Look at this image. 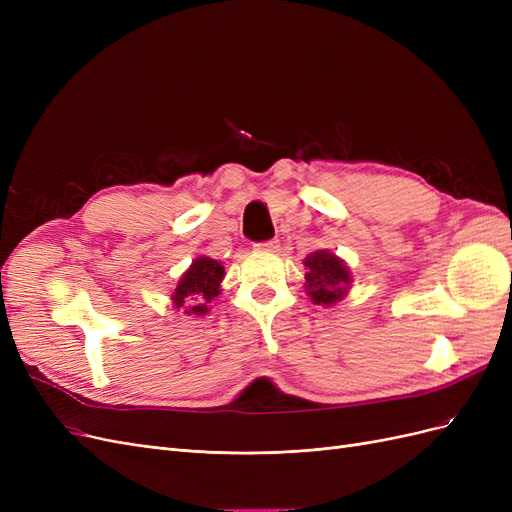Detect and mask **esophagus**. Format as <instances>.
Instances as JSON below:
<instances>
[{"label": "esophagus", "mask_w": 512, "mask_h": 512, "mask_svg": "<svg viewBox=\"0 0 512 512\" xmlns=\"http://www.w3.org/2000/svg\"><path fill=\"white\" fill-rule=\"evenodd\" d=\"M258 250H265V252H275L277 247H280V241L277 239H271V241H262V243H256Z\"/></svg>", "instance_id": "1"}]
</instances>
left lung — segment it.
I'll use <instances>...</instances> for the list:
<instances>
[{"label": "left lung", "mask_w": 512, "mask_h": 512, "mask_svg": "<svg viewBox=\"0 0 512 512\" xmlns=\"http://www.w3.org/2000/svg\"><path fill=\"white\" fill-rule=\"evenodd\" d=\"M303 265L307 267L305 290L316 305L329 307L346 297L352 275L342 258L329 250H318L309 254Z\"/></svg>", "instance_id": "obj_1"}]
</instances>
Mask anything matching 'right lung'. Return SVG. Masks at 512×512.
<instances>
[{
  "label": "right lung",
  "mask_w": 512,
  "mask_h": 512,
  "mask_svg": "<svg viewBox=\"0 0 512 512\" xmlns=\"http://www.w3.org/2000/svg\"><path fill=\"white\" fill-rule=\"evenodd\" d=\"M224 280L222 262L198 256L192 260L190 269L181 275V280L173 292V305L183 309L188 316H203L209 312V303L220 294V284Z\"/></svg>",
  "instance_id": "right-lung-1"
}]
</instances>
